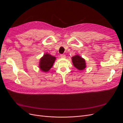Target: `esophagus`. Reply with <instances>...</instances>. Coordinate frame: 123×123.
Wrapping results in <instances>:
<instances>
[{"instance_id":"34e87169","label":"esophagus","mask_w":123,"mask_h":123,"mask_svg":"<svg viewBox=\"0 0 123 123\" xmlns=\"http://www.w3.org/2000/svg\"><path fill=\"white\" fill-rule=\"evenodd\" d=\"M61 57L62 58H65L66 57V55L65 54H61Z\"/></svg>"}]
</instances>
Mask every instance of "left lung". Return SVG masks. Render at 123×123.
<instances>
[{"label":"left lung","instance_id":"8db88e82","mask_svg":"<svg viewBox=\"0 0 123 123\" xmlns=\"http://www.w3.org/2000/svg\"><path fill=\"white\" fill-rule=\"evenodd\" d=\"M72 61L74 66L79 70H83L86 67L85 60L79 55H76L72 57Z\"/></svg>","mask_w":123,"mask_h":123}]
</instances>
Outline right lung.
<instances>
[{
  "label": "right lung",
  "instance_id": "obj_1",
  "mask_svg": "<svg viewBox=\"0 0 123 123\" xmlns=\"http://www.w3.org/2000/svg\"><path fill=\"white\" fill-rule=\"evenodd\" d=\"M56 57L46 53L40 58L39 67L40 69L43 72H47L53 66Z\"/></svg>",
  "mask_w": 123,
  "mask_h": 123
}]
</instances>
